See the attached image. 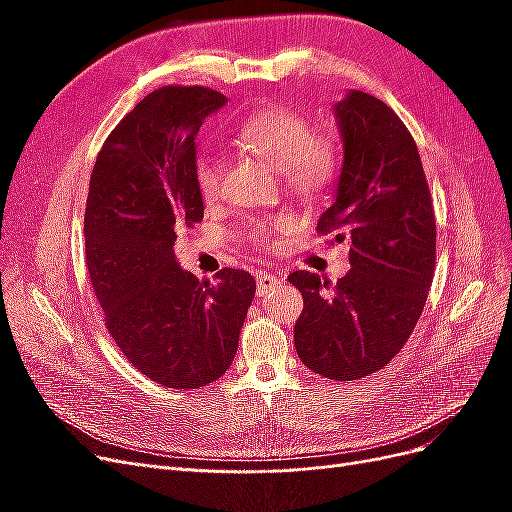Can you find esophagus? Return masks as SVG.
<instances>
[{"instance_id":"obj_1","label":"esophagus","mask_w":512,"mask_h":512,"mask_svg":"<svg viewBox=\"0 0 512 512\" xmlns=\"http://www.w3.org/2000/svg\"><path fill=\"white\" fill-rule=\"evenodd\" d=\"M277 284V275H273V273H258L256 275V292H258V297H265V294H269Z\"/></svg>"}]
</instances>
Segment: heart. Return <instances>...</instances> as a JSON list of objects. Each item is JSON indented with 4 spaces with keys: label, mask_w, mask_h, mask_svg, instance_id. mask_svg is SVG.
Here are the masks:
<instances>
[{
    "label": "heart",
    "mask_w": 512,
    "mask_h": 512,
    "mask_svg": "<svg viewBox=\"0 0 512 512\" xmlns=\"http://www.w3.org/2000/svg\"><path fill=\"white\" fill-rule=\"evenodd\" d=\"M235 143L260 160L282 170L288 188L305 198L316 200L327 192L339 170V147L333 136L314 134V126L294 108L271 106L243 119L235 130ZM224 162L203 153L194 162V181L200 198L213 203L222 194ZM290 228L286 215L252 220L245 237L258 245H273V239Z\"/></svg>",
    "instance_id": "1"
}]
</instances>
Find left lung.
<instances>
[{
	"mask_svg": "<svg viewBox=\"0 0 512 512\" xmlns=\"http://www.w3.org/2000/svg\"><path fill=\"white\" fill-rule=\"evenodd\" d=\"M344 166L316 230L350 241V271L331 284L294 271L303 294L299 359L329 380H359L404 348L436 269V218L421 156L393 108L352 89L335 104Z\"/></svg>",
	"mask_w": 512,
	"mask_h": 512,
	"instance_id": "obj_1",
	"label": "left lung"
}]
</instances>
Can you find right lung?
I'll use <instances>...</instances> for the list:
<instances>
[{
	"label": "right lung",
	"instance_id": "obj_1",
	"mask_svg": "<svg viewBox=\"0 0 512 512\" xmlns=\"http://www.w3.org/2000/svg\"><path fill=\"white\" fill-rule=\"evenodd\" d=\"M224 104L209 87L156 89L108 134L89 179L85 258L106 331L168 389L226 374L256 292L250 273L230 267L200 282L173 252L177 232L203 220L196 134Z\"/></svg>",
	"mask_w": 512,
	"mask_h": 512
}]
</instances>
